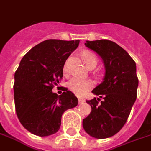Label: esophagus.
Listing matches in <instances>:
<instances>
[{"instance_id":"1","label":"esophagus","mask_w":151,"mask_h":151,"mask_svg":"<svg viewBox=\"0 0 151 151\" xmlns=\"http://www.w3.org/2000/svg\"><path fill=\"white\" fill-rule=\"evenodd\" d=\"M78 102H79V104H83V103H85V99H82V98H79V99H78Z\"/></svg>"}]
</instances>
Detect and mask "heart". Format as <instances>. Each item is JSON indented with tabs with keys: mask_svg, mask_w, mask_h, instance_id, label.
<instances>
[{
	"mask_svg": "<svg viewBox=\"0 0 151 151\" xmlns=\"http://www.w3.org/2000/svg\"><path fill=\"white\" fill-rule=\"evenodd\" d=\"M82 58L86 62L87 66H89L91 64L95 63L97 64V58L95 54L93 53L90 51H85L82 53ZM64 72H68V65L67 62L64 65ZM93 86V83L90 80L87 79H81L79 77L72 78L68 83V87L70 91H72L75 94L78 96H81L84 93H86L88 90L91 89Z\"/></svg>",
	"mask_w": 151,
	"mask_h": 151,
	"instance_id": "1",
	"label": "heart"
}]
</instances>
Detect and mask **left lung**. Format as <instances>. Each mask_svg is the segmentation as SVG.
Wrapping results in <instances>:
<instances>
[{"instance_id": "obj_1", "label": "left lung", "mask_w": 151, "mask_h": 151, "mask_svg": "<svg viewBox=\"0 0 151 151\" xmlns=\"http://www.w3.org/2000/svg\"><path fill=\"white\" fill-rule=\"evenodd\" d=\"M85 45L102 58L105 75L101 84L92 90V93L104 100L100 103L99 98L86 100L92 110L83 119V127L94 138H109L122 128L137 99L138 78L136 62L113 41H86Z\"/></svg>"}]
</instances>
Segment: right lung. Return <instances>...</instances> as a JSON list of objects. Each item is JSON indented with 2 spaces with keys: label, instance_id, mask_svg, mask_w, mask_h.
<instances>
[{
  "label": "right lung",
  "instance_id": "obj_1",
  "mask_svg": "<svg viewBox=\"0 0 151 151\" xmlns=\"http://www.w3.org/2000/svg\"><path fill=\"white\" fill-rule=\"evenodd\" d=\"M80 40L47 39L24 56L14 73L15 111L23 127L39 137L58 132L63 113L78 104L77 98L65 89L52 92L63 76L66 59L77 48Z\"/></svg>",
  "mask_w": 151,
  "mask_h": 151
}]
</instances>
